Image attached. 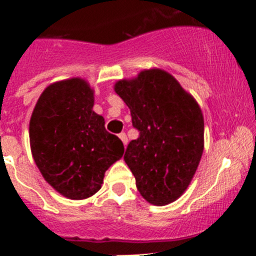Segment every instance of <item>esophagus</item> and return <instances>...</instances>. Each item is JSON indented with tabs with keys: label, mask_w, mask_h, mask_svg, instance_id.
Segmentation results:
<instances>
[{
	"label": "esophagus",
	"mask_w": 256,
	"mask_h": 256,
	"mask_svg": "<svg viewBox=\"0 0 256 256\" xmlns=\"http://www.w3.org/2000/svg\"><path fill=\"white\" fill-rule=\"evenodd\" d=\"M118 138H120V140L122 141L124 146L126 147V144H128V136H126V134H125V132H121V134H118Z\"/></svg>",
	"instance_id": "esophagus-1"
}]
</instances>
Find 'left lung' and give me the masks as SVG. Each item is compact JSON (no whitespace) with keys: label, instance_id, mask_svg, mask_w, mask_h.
Here are the masks:
<instances>
[{"label":"left lung","instance_id":"1","mask_svg":"<svg viewBox=\"0 0 256 256\" xmlns=\"http://www.w3.org/2000/svg\"><path fill=\"white\" fill-rule=\"evenodd\" d=\"M114 89L140 131L124 154L138 192L154 206L174 202L190 186L203 154L204 120L200 105L162 69L118 80Z\"/></svg>","mask_w":256,"mask_h":256}]
</instances>
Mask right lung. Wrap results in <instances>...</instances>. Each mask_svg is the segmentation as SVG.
Masks as SVG:
<instances>
[{"label":"right lung","mask_w":256,"mask_h":256,"mask_svg":"<svg viewBox=\"0 0 256 256\" xmlns=\"http://www.w3.org/2000/svg\"><path fill=\"white\" fill-rule=\"evenodd\" d=\"M94 90L72 78L46 88L30 121L33 160L49 184L69 200H85L102 188L106 170L124 154L118 136L92 112Z\"/></svg>","instance_id":"1"}]
</instances>
